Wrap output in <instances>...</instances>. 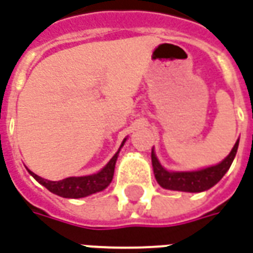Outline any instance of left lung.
<instances>
[{"instance_id":"8db88e82","label":"left lung","mask_w":253,"mask_h":253,"mask_svg":"<svg viewBox=\"0 0 253 253\" xmlns=\"http://www.w3.org/2000/svg\"><path fill=\"white\" fill-rule=\"evenodd\" d=\"M238 148V139L234 144L229 156L222 162L212 167L197 169V171H167L160 162L157 160L155 152L152 149V166L157 183L164 189L169 190H179V192H190L199 193L212 188L215 183H218L222 176L230 169L231 163L236 157Z\"/></svg>"}]
</instances>
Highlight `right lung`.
<instances>
[{
  "instance_id": "1",
  "label": "right lung",
  "mask_w": 253,
  "mask_h": 253,
  "mask_svg": "<svg viewBox=\"0 0 253 253\" xmlns=\"http://www.w3.org/2000/svg\"><path fill=\"white\" fill-rule=\"evenodd\" d=\"M125 142H126V138L123 139L121 148ZM119 151L115 153L114 157L109 160L108 164L101 171H98L97 174H93V175L70 176V178H65L61 181H47V179H43L34 174L30 169H28V172L34 176L41 185H43L49 192L65 197V199H81V197H86V196L97 193V192H101L111 183L112 178H114L115 164L118 160Z\"/></svg>"
}]
</instances>
